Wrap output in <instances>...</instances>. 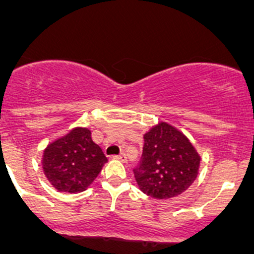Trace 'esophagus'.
<instances>
[{
  "label": "esophagus",
  "mask_w": 254,
  "mask_h": 254,
  "mask_svg": "<svg viewBox=\"0 0 254 254\" xmlns=\"http://www.w3.org/2000/svg\"><path fill=\"white\" fill-rule=\"evenodd\" d=\"M115 158H116V159H119V160H121V162H124V163L127 162V155H126V153H124V152L120 153V154L116 155Z\"/></svg>",
  "instance_id": "obj_1"
}]
</instances>
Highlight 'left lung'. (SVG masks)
Here are the masks:
<instances>
[{"instance_id": "8db88e82", "label": "left lung", "mask_w": 254, "mask_h": 254, "mask_svg": "<svg viewBox=\"0 0 254 254\" xmlns=\"http://www.w3.org/2000/svg\"><path fill=\"white\" fill-rule=\"evenodd\" d=\"M143 138L142 158L133 169L139 189L160 200L183 194L200 168V155L189 138L167 122L153 126Z\"/></svg>"}]
</instances>
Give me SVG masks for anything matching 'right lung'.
<instances>
[{"label":"right lung","mask_w":254,"mask_h":254,"mask_svg":"<svg viewBox=\"0 0 254 254\" xmlns=\"http://www.w3.org/2000/svg\"><path fill=\"white\" fill-rule=\"evenodd\" d=\"M107 162L101 147L92 140L91 130L75 127L49 143L42 165L50 184L62 192H80L92 184Z\"/></svg>","instance_id":"obj_1"}]
</instances>
